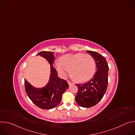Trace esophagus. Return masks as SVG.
<instances>
[{
    "mask_svg": "<svg viewBox=\"0 0 135 135\" xmlns=\"http://www.w3.org/2000/svg\"><path fill=\"white\" fill-rule=\"evenodd\" d=\"M67 82H68V84H69V85L73 84V83H72V82H71L70 81H67Z\"/></svg>",
    "mask_w": 135,
    "mask_h": 135,
    "instance_id": "1",
    "label": "esophagus"
}]
</instances>
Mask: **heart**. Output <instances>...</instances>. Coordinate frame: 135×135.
<instances>
[{
  "label": "heart",
  "instance_id": "b5f03b06",
  "mask_svg": "<svg viewBox=\"0 0 135 135\" xmlns=\"http://www.w3.org/2000/svg\"><path fill=\"white\" fill-rule=\"evenodd\" d=\"M55 65L63 77H66L70 71L73 79L79 83L90 80L94 74L96 67L91 55L81 53L65 55L60 58V62H56Z\"/></svg>",
  "mask_w": 135,
  "mask_h": 135
}]
</instances>
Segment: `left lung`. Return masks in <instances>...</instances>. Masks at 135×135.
I'll use <instances>...</instances> for the list:
<instances>
[{
	"mask_svg": "<svg viewBox=\"0 0 135 135\" xmlns=\"http://www.w3.org/2000/svg\"><path fill=\"white\" fill-rule=\"evenodd\" d=\"M94 59L97 69L93 78L78 88L75 100L80 106L89 108L97 104L103 98L108 85V66L105 57L98 53L87 51Z\"/></svg>",
	"mask_w": 135,
	"mask_h": 135,
	"instance_id": "left-lung-1",
	"label": "left lung"
}]
</instances>
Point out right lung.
Here are the masks:
<instances>
[{"label": "right lung", "mask_w": 135, "mask_h": 135, "mask_svg": "<svg viewBox=\"0 0 135 135\" xmlns=\"http://www.w3.org/2000/svg\"><path fill=\"white\" fill-rule=\"evenodd\" d=\"M54 52L43 51L37 55L47 59L51 65V74L49 83L42 89H36L31 86L26 80V92L30 99L37 107L44 109L53 108L58 105L61 100L62 94L68 88L66 80L57 76V73L53 66Z\"/></svg>", "instance_id": "1"}]
</instances>
